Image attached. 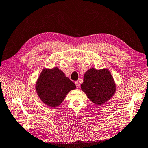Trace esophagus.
Listing matches in <instances>:
<instances>
[{
	"label": "esophagus",
	"mask_w": 148,
	"mask_h": 148,
	"mask_svg": "<svg viewBox=\"0 0 148 148\" xmlns=\"http://www.w3.org/2000/svg\"><path fill=\"white\" fill-rule=\"evenodd\" d=\"M75 85H76V87H77V88L79 89V88H80V84H79V83L77 81H75Z\"/></svg>",
	"instance_id": "34e87169"
}]
</instances>
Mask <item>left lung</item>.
Instances as JSON below:
<instances>
[{"instance_id":"left-lung-1","label":"left lung","mask_w":148,"mask_h":148,"mask_svg":"<svg viewBox=\"0 0 148 148\" xmlns=\"http://www.w3.org/2000/svg\"><path fill=\"white\" fill-rule=\"evenodd\" d=\"M91 102L102 105L115 94L116 85L108 69H96L92 68L86 72L84 82L80 86Z\"/></svg>"}]
</instances>
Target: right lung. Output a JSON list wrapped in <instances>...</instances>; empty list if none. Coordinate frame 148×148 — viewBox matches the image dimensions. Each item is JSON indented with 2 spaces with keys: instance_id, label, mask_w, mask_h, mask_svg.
Here are the masks:
<instances>
[{
  "instance_id": "1",
  "label": "right lung",
  "mask_w": 148,
  "mask_h": 148,
  "mask_svg": "<svg viewBox=\"0 0 148 148\" xmlns=\"http://www.w3.org/2000/svg\"><path fill=\"white\" fill-rule=\"evenodd\" d=\"M36 91L44 104L51 108L59 106L66 95L76 88L75 84L57 67L44 68L36 82Z\"/></svg>"
}]
</instances>
